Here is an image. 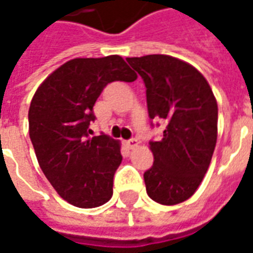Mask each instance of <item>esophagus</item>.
Listing matches in <instances>:
<instances>
[{
  "instance_id": "esophagus-1",
  "label": "esophagus",
  "mask_w": 253,
  "mask_h": 253,
  "mask_svg": "<svg viewBox=\"0 0 253 253\" xmlns=\"http://www.w3.org/2000/svg\"><path fill=\"white\" fill-rule=\"evenodd\" d=\"M138 145H139V142H138V139H135V138H131V139H128V141H126V146L128 149L137 148Z\"/></svg>"
}]
</instances>
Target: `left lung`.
<instances>
[{"label":"left lung","mask_w":253,"mask_h":253,"mask_svg":"<svg viewBox=\"0 0 253 253\" xmlns=\"http://www.w3.org/2000/svg\"><path fill=\"white\" fill-rule=\"evenodd\" d=\"M142 77L150 119L167 123L163 139L150 141L153 167L143 173L157 203L187 201L206 175L217 143L218 105L202 73L177 58L153 54L126 58Z\"/></svg>","instance_id":"1"}]
</instances>
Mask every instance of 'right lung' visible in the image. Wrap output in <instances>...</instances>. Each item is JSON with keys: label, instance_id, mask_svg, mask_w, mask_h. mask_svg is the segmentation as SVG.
Wrapping results in <instances>:
<instances>
[{"label": "right lung", "instance_id": "right-lung-1", "mask_svg": "<svg viewBox=\"0 0 253 253\" xmlns=\"http://www.w3.org/2000/svg\"><path fill=\"white\" fill-rule=\"evenodd\" d=\"M134 80L137 74L119 55L76 58L52 72L32 97L28 123L36 159L47 180L73 206L92 209L112 196L121 143L105 134L90 138L89 125L103 89Z\"/></svg>", "mask_w": 253, "mask_h": 253}]
</instances>
